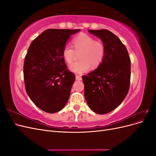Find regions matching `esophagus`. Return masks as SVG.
<instances>
[{
	"label": "esophagus",
	"instance_id": "obj_1",
	"mask_svg": "<svg viewBox=\"0 0 156 156\" xmlns=\"http://www.w3.org/2000/svg\"><path fill=\"white\" fill-rule=\"evenodd\" d=\"M75 78H76L77 80H79V81H81V80H82V77L81 76V75H76V76H75Z\"/></svg>",
	"mask_w": 156,
	"mask_h": 156
}]
</instances>
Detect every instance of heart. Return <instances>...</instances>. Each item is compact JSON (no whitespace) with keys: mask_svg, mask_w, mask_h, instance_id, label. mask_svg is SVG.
<instances>
[{"mask_svg":"<svg viewBox=\"0 0 156 156\" xmlns=\"http://www.w3.org/2000/svg\"><path fill=\"white\" fill-rule=\"evenodd\" d=\"M75 50L72 47L66 45L62 50V56L68 64L73 60L75 52L79 53V61L70 66L71 72L76 74H81L87 72L90 66L97 68L104 59L105 55V45L101 41L95 40L94 37L86 34H81L72 40Z\"/></svg>","mask_w":156,"mask_h":156,"instance_id":"1","label":"heart"}]
</instances>
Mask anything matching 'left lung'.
I'll list each match as a JSON object with an SVG mask.
<instances>
[{
  "label": "left lung",
  "mask_w": 156,
  "mask_h": 156,
  "mask_svg": "<svg viewBox=\"0 0 156 156\" xmlns=\"http://www.w3.org/2000/svg\"><path fill=\"white\" fill-rule=\"evenodd\" d=\"M89 32L101 39L105 55L96 70L82 76L84 97L92 111L104 115L119 106L128 93L131 60L126 46L111 31L89 30Z\"/></svg>",
  "instance_id": "obj_1"
}]
</instances>
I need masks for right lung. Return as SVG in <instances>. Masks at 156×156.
<instances>
[{
  "instance_id": "right-lung-1",
  "label": "right lung",
  "mask_w": 156,
  "mask_h": 156,
  "mask_svg": "<svg viewBox=\"0 0 156 156\" xmlns=\"http://www.w3.org/2000/svg\"><path fill=\"white\" fill-rule=\"evenodd\" d=\"M79 29H48L32 41L25 58L23 76L26 92L40 109L55 113L69 100L75 75L67 68L62 50Z\"/></svg>"
}]
</instances>
